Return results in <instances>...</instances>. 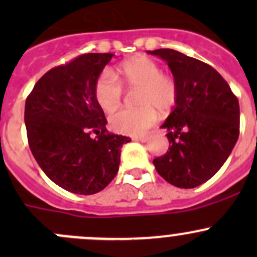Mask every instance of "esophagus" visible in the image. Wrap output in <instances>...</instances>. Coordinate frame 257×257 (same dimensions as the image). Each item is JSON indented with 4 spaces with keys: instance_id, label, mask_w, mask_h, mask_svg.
<instances>
[{
    "instance_id": "1",
    "label": "esophagus",
    "mask_w": 257,
    "mask_h": 257,
    "mask_svg": "<svg viewBox=\"0 0 257 257\" xmlns=\"http://www.w3.org/2000/svg\"><path fill=\"white\" fill-rule=\"evenodd\" d=\"M134 139L138 142H142V143H145V142H148V136H139V137H134Z\"/></svg>"
}]
</instances>
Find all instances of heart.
Masks as SVG:
<instances>
[{
  "mask_svg": "<svg viewBox=\"0 0 257 257\" xmlns=\"http://www.w3.org/2000/svg\"><path fill=\"white\" fill-rule=\"evenodd\" d=\"M119 79L109 69L99 74L94 84V97L105 113H112L119 107L123 98V87L136 90L138 109H121L109 119L114 132L126 136H139L153 126L158 112L168 113L178 100V85L169 74L154 61L145 57H136L119 66ZM121 82H119L118 80Z\"/></svg>",
  "mask_w": 257,
  "mask_h": 257,
  "instance_id": "1",
  "label": "heart"
}]
</instances>
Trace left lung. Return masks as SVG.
I'll return each mask as SVG.
<instances>
[{
    "label": "left lung",
    "instance_id": "1",
    "mask_svg": "<svg viewBox=\"0 0 257 257\" xmlns=\"http://www.w3.org/2000/svg\"><path fill=\"white\" fill-rule=\"evenodd\" d=\"M167 61L178 100L162 128L169 150L153 160L168 183L191 189L214 177L240 133V107L227 82L211 66L169 48L148 51Z\"/></svg>",
    "mask_w": 257,
    "mask_h": 257
}]
</instances>
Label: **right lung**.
<instances>
[{
	"instance_id": "right-lung-1",
	"label": "right lung",
	"mask_w": 257,
	"mask_h": 257,
	"mask_svg": "<svg viewBox=\"0 0 257 257\" xmlns=\"http://www.w3.org/2000/svg\"><path fill=\"white\" fill-rule=\"evenodd\" d=\"M112 53H87L43 74L28 94L25 123L36 162L66 190L92 195L119 169L129 137L109 133L94 84Z\"/></svg>"
}]
</instances>
